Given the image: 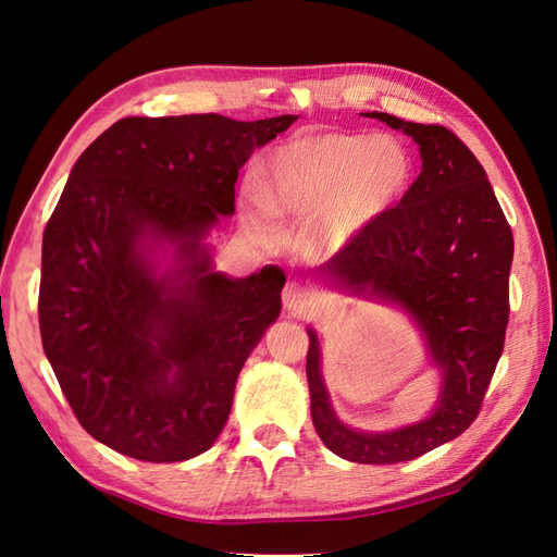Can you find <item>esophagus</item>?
<instances>
[{
	"label": "esophagus",
	"instance_id": "1",
	"mask_svg": "<svg viewBox=\"0 0 557 557\" xmlns=\"http://www.w3.org/2000/svg\"><path fill=\"white\" fill-rule=\"evenodd\" d=\"M283 305H285V311H288L290 315L307 318V315L313 313L315 297H313L311 290L301 288V285L288 283V285H285V290H283Z\"/></svg>",
	"mask_w": 557,
	"mask_h": 557
}]
</instances>
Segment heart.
I'll list each match as a JSON object with an SVG mask.
<instances>
[{
    "label": "heart",
    "mask_w": 557,
    "mask_h": 557,
    "mask_svg": "<svg viewBox=\"0 0 557 557\" xmlns=\"http://www.w3.org/2000/svg\"><path fill=\"white\" fill-rule=\"evenodd\" d=\"M409 150L391 137L330 132L281 146L267 164L274 205L315 215L320 248L339 250L409 188Z\"/></svg>",
    "instance_id": "heart-1"
}]
</instances>
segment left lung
Instances as JSON below:
<instances>
[{
  "label": "left lung",
  "mask_w": 557,
  "mask_h": 557,
  "mask_svg": "<svg viewBox=\"0 0 557 557\" xmlns=\"http://www.w3.org/2000/svg\"><path fill=\"white\" fill-rule=\"evenodd\" d=\"M367 115L413 137L423 172L399 205L369 223L323 272L352 285V293L407 307L444 369V391L423 423L369 434L336 420L311 330L307 379L313 428L332 453L360 465H395L455 440L476 420L509 325L513 234L485 170L458 134L391 113Z\"/></svg>",
  "instance_id": "left-lung-1"
}]
</instances>
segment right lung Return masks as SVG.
Masks as SVG:
<instances>
[{"label":"right lung","instance_id":"add662e5","mask_svg":"<svg viewBox=\"0 0 557 557\" xmlns=\"http://www.w3.org/2000/svg\"><path fill=\"white\" fill-rule=\"evenodd\" d=\"M295 115L123 117L83 150L44 230L39 330L62 393L90 436L146 462L211 448L248 352L281 313L276 267L232 281L199 239L234 213L252 148ZM180 248L152 274L140 239ZM186 281L183 282L182 278Z\"/></svg>","mask_w":557,"mask_h":557}]
</instances>
